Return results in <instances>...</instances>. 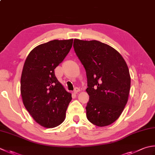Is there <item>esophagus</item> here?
Masks as SVG:
<instances>
[{"instance_id": "34e87169", "label": "esophagus", "mask_w": 155, "mask_h": 155, "mask_svg": "<svg viewBox=\"0 0 155 155\" xmlns=\"http://www.w3.org/2000/svg\"><path fill=\"white\" fill-rule=\"evenodd\" d=\"M80 89H79V88H78V87H75L74 88V92L75 93H78V92H79L80 91Z\"/></svg>"}]
</instances>
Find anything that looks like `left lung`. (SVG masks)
<instances>
[{
	"label": "left lung",
	"instance_id": "1",
	"mask_svg": "<svg viewBox=\"0 0 155 155\" xmlns=\"http://www.w3.org/2000/svg\"><path fill=\"white\" fill-rule=\"evenodd\" d=\"M73 47L86 71L87 119L97 126L110 125L128 101L131 82L128 66L117 51L99 41L74 39Z\"/></svg>",
	"mask_w": 155,
	"mask_h": 155
}]
</instances>
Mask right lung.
Instances as JSON below:
<instances>
[{"instance_id":"obj_1","label":"right lung","mask_w":155,"mask_h":155,"mask_svg":"<svg viewBox=\"0 0 155 155\" xmlns=\"http://www.w3.org/2000/svg\"><path fill=\"white\" fill-rule=\"evenodd\" d=\"M73 39L52 40L31 51L21 78L23 104L35 121L45 128L62 124L72 99L56 77L54 69L71 49Z\"/></svg>"}]
</instances>
